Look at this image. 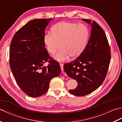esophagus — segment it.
<instances>
[{"label": "esophagus", "instance_id": "34e87169", "mask_svg": "<svg viewBox=\"0 0 122 122\" xmlns=\"http://www.w3.org/2000/svg\"><path fill=\"white\" fill-rule=\"evenodd\" d=\"M60 66L61 70L63 71V64L62 63H60Z\"/></svg>", "mask_w": 122, "mask_h": 122}]
</instances>
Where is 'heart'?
<instances>
[{
  "label": "heart",
  "mask_w": 122,
  "mask_h": 122,
  "mask_svg": "<svg viewBox=\"0 0 122 122\" xmlns=\"http://www.w3.org/2000/svg\"><path fill=\"white\" fill-rule=\"evenodd\" d=\"M89 29L83 24L61 21L51 28V34L44 36V45L48 52L54 54L59 49L60 51L55 56L59 61H64L70 56L76 58L84 51L89 37Z\"/></svg>",
  "instance_id": "heart-1"
}]
</instances>
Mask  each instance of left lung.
Masks as SVG:
<instances>
[{
  "instance_id": "8db88e82",
  "label": "left lung",
  "mask_w": 122,
  "mask_h": 122,
  "mask_svg": "<svg viewBox=\"0 0 122 122\" xmlns=\"http://www.w3.org/2000/svg\"><path fill=\"white\" fill-rule=\"evenodd\" d=\"M82 20L91 23L89 19ZM91 26V37L84 51L63 66L67 75L77 82V87L69 91L78 97L90 94L103 83L110 63L111 50L105 32L94 20Z\"/></svg>"
}]
</instances>
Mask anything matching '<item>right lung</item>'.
Listing matches in <instances>:
<instances>
[{"label":"right lung","instance_id":"add662e5","mask_svg":"<svg viewBox=\"0 0 122 122\" xmlns=\"http://www.w3.org/2000/svg\"><path fill=\"white\" fill-rule=\"evenodd\" d=\"M52 18L30 20L14 35L10 46L9 64L15 81L32 97L48 91L51 80L58 76L61 68L44 45L45 29ZM46 62L49 64L43 66Z\"/></svg>","mask_w":122,"mask_h":122}]
</instances>
